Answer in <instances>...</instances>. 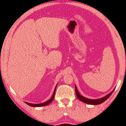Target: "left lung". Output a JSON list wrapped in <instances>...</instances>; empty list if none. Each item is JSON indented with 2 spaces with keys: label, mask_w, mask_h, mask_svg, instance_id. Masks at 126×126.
Listing matches in <instances>:
<instances>
[{
  "label": "left lung",
  "mask_w": 126,
  "mask_h": 126,
  "mask_svg": "<svg viewBox=\"0 0 126 126\" xmlns=\"http://www.w3.org/2000/svg\"><path fill=\"white\" fill-rule=\"evenodd\" d=\"M114 90L115 89H114L110 93H109V94H108L107 95H106V96H104V97H103L102 98H99V99H96V100H92V99H89V98H85V97H83V96H82V95H80V94L78 92V90H77V87L75 85L76 95L77 96V97L78 98L79 100V101L83 102L87 104H92V105H97V104H101L102 103L104 102V101L107 100V99L109 97H110V95L112 94V93H113Z\"/></svg>",
  "instance_id": "8db88e82"
}]
</instances>
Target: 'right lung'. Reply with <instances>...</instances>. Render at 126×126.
<instances>
[{"instance_id": "obj_1", "label": "right lung", "mask_w": 126, "mask_h": 126, "mask_svg": "<svg viewBox=\"0 0 126 126\" xmlns=\"http://www.w3.org/2000/svg\"><path fill=\"white\" fill-rule=\"evenodd\" d=\"M56 87H57V85H56V87H55V89L54 90V92H53V95L52 96L50 100H49L48 101L42 103H39V104H32V103H28V102H25V103L27 104H28L29 106H31V107H42V106H45L47 105V104H50L53 100V98H54V96H55V91H56Z\"/></svg>"}]
</instances>
